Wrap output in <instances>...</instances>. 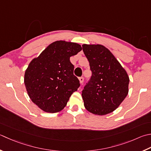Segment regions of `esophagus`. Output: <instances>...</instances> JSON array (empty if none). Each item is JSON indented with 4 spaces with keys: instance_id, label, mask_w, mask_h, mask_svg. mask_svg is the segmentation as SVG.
Returning <instances> with one entry per match:
<instances>
[{
    "instance_id": "1",
    "label": "esophagus",
    "mask_w": 151,
    "mask_h": 151,
    "mask_svg": "<svg viewBox=\"0 0 151 151\" xmlns=\"http://www.w3.org/2000/svg\"><path fill=\"white\" fill-rule=\"evenodd\" d=\"M78 79H79L80 83H81V84L83 83V82H84V77H82V76H81V77H80Z\"/></svg>"
}]
</instances>
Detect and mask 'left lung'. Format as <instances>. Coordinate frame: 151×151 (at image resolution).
Segmentation results:
<instances>
[{"label":"left lung","instance_id":"left-lung-1","mask_svg":"<svg viewBox=\"0 0 151 151\" xmlns=\"http://www.w3.org/2000/svg\"><path fill=\"white\" fill-rule=\"evenodd\" d=\"M82 50L92 73L82 92L84 107L94 114L112 113L128 95V74L104 46L84 44Z\"/></svg>","mask_w":151,"mask_h":151}]
</instances>
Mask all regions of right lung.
<instances>
[{"instance_id": "1", "label": "right lung", "mask_w": 151, "mask_h": 151, "mask_svg": "<svg viewBox=\"0 0 151 151\" xmlns=\"http://www.w3.org/2000/svg\"><path fill=\"white\" fill-rule=\"evenodd\" d=\"M81 50L77 43L55 41L29 63L25 73V86L31 101L42 111H61L79 88L70 57Z\"/></svg>"}]
</instances>
